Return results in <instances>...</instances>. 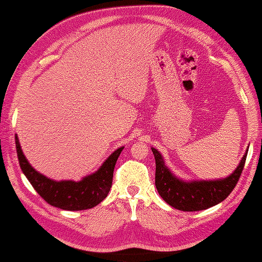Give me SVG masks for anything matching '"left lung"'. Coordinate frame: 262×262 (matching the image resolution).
<instances>
[{
	"instance_id": "left-lung-1",
	"label": "left lung",
	"mask_w": 262,
	"mask_h": 262,
	"mask_svg": "<svg viewBox=\"0 0 262 262\" xmlns=\"http://www.w3.org/2000/svg\"><path fill=\"white\" fill-rule=\"evenodd\" d=\"M151 151L155 158V186L159 194L172 208L183 212L203 210L224 201L239 181L248 156L246 150L234 172L224 179L185 181L171 172L159 150L151 148Z\"/></svg>"
}]
</instances>
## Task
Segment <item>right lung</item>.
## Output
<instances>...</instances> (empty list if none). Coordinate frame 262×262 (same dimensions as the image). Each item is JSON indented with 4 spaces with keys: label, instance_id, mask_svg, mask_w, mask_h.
I'll return each mask as SVG.
<instances>
[{
    "label": "right lung",
    "instance_id": "obj_1",
    "mask_svg": "<svg viewBox=\"0 0 262 262\" xmlns=\"http://www.w3.org/2000/svg\"><path fill=\"white\" fill-rule=\"evenodd\" d=\"M16 149L18 161L28 181L34 187L45 202L50 206L64 210H85L93 208L107 197L112 187L113 171L116 162L124 146H121L106 159L96 172L87 175L80 181L62 180L55 181L38 172L29 164L20 148L19 140L16 134Z\"/></svg>",
    "mask_w": 262,
    "mask_h": 262
}]
</instances>
